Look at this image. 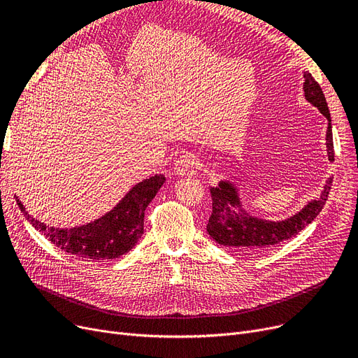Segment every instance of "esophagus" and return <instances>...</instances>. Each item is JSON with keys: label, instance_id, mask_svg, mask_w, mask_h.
<instances>
[{"label": "esophagus", "instance_id": "34e87169", "mask_svg": "<svg viewBox=\"0 0 358 358\" xmlns=\"http://www.w3.org/2000/svg\"><path fill=\"white\" fill-rule=\"evenodd\" d=\"M197 166V159L193 154H184L174 162V169L178 174H185Z\"/></svg>", "mask_w": 358, "mask_h": 358}]
</instances>
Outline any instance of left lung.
Wrapping results in <instances>:
<instances>
[{
	"mask_svg": "<svg viewBox=\"0 0 358 358\" xmlns=\"http://www.w3.org/2000/svg\"><path fill=\"white\" fill-rule=\"evenodd\" d=\"M305 97L328 119L327 149L329 161H334V141L329 108L319 85L309 72H305ZM332 187V178H328L324 192L317 200L310 201L297 215L281 222L261 220L250 216L241 208V201L235 187L228 181H220L217 187H210L212 215L208 223V234L220 245L242 252H261L277 243L290 239L305 229L308 224L324 209Z\"/></svg>",
	"mask_w": 358,
	"mask_h": 358,
	"instance_id": "obj_1",
	"label": "left lung"
}]
</instances>
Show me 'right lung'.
I'll list each match as a JSON object with an SVG mask.
<instances>
[{"mask_svg": "<svg viewBox=\"0 0 358 358\" xmlns=\"http://www.w3.org/2000/svg\"><path fill=\"white\" fill-rule=\"evenodd\" d=\"M164 181L165 177L159 174L136 184L111 212L72 229L49 228L33 219L18 199L17 204L33 227L64 252L85 261H104L117 258L136 245L143 234L145 210Z\"/></svg>", "mask_w": 358, "mask_h": 358, "instance_id": "1", "label": "right lung"}]
</instances>
